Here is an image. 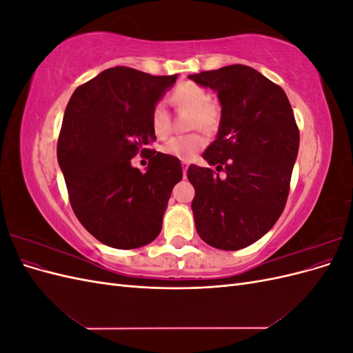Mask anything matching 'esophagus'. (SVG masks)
I'll return each instance as SVG.
<instances>
[{
  "label": "esophagus",
  "instance_id": "1",
  "mask_svg": "<svg viewBox=\"0 0 353 353\" xmlns=\"http://www.w3.org/2000/svg\"><path fill=\"white\" fill-rule=\"evenodd\" d=\"M187 170H188V162H183V172H184V178L187 176Z\"/></svg>",
  "mask_w": 353,
  "mask_h": 353
}]
</instances>
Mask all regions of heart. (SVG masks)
Wrapping results in <instances>:
<instances>
[{
  "label": "heart",
  "mask_w": 353,
  "mask_h": 353,
  "mask_svg": "<svg viewBox=\"0 0 353 353\" xmlns=\"http://www.w3.org/2000/svg\"><path fill=\"white\" fill-rule=\"evenodd\" d=\"M172 100L178 108H185L193 112L191 114V128L193 130L213 131L219 122V109L215 103L210 101V94L206 88L194 82L178 83ZM150 123L153 132L163 138L170 131V116L165 101H157L150 114ZM208 144V138L201 132H193L187 135H176L160 147L162 153L176 157L183 162L193 160Z\"/></svg>",
  "instance_id": "obj_1"
}]
</instances>
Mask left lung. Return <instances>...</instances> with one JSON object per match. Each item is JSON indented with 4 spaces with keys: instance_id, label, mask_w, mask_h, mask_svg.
<instances>
[{
    "instance_id": "left-lung-1",
    "label": "left lung",
    "mask_w": 353,
    "mask_h": 353,
    "mask_svg": "<svg viewBox=\"0 0 353 353\" xmlns=\"http://www.w3.org/2000/svg\"><path fill=\"white\" fill-rule=\"evenodd\" d=\"M218 92L216 140L187 178L196 190L191 203L200 239L221 250H240L258 241L284 210L299 152V130L281 87L253 68L231 65L190 74Z\"/></svg>"
}]
</instances>
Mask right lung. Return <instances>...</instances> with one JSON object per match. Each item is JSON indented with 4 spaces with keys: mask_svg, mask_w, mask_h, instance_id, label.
Segmentation results:
<instances>
[{
    "mask_svg": "<svg viewBox=\"0 0 353 353\" xmlns=\"http://www.w3.org/2000/svg\"><path fill=\"white\" fill-rule=\"evenodd\" d=\"M176 78L116 66L79 85L66 105L57 160L70 205L85 230L109 248L152 243L183 179L179 159L145 148L156 140L153 105ZM140 150L151 157L145 174L130 165Z\"/></svg>",
    "mask_w": 353,
    "mask_h": 353,
    "instance_id": "obj_1",
    "label": "right lung"
}]
</instances>
